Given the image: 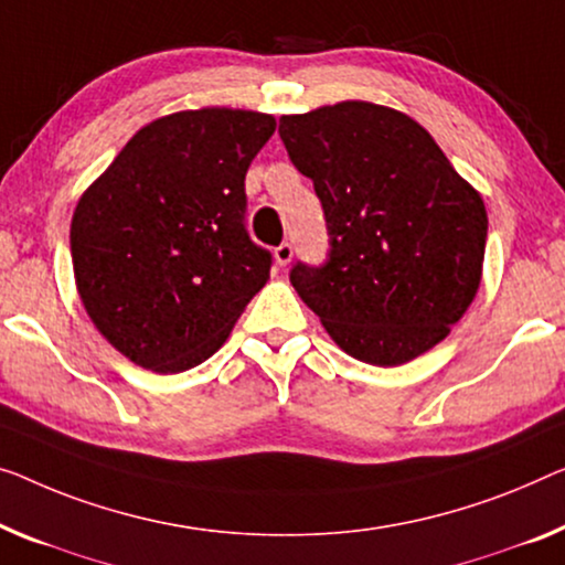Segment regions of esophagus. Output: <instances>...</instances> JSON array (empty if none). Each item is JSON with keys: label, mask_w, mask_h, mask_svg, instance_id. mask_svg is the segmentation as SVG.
<instances>
[{"label": "esophagus", "mask_w": 565, "mask_h": 565, "mask_svg": "<svg viewBox=\"0 0 565 565\" xmlns=\"http://www.w3.org/2000/svg\"><path fill=\"white\" fill-rule=\"evenodd\" d=\"M274 256H276V264L279 266H286L291 260V256H294V246L289 241H284L281 246H276V250H274Z\"/></svg>", "instance_id": "34e87169"}]
</instances>
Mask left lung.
I'll return each instance as SVG.
<instances>
[{
  "label": "left lung",
  "instance_id": "1",
  "mask_svg": "<svg viewBox=\"0 0 565 565\" xmlns=\"http://www.w3.org/2000/svg\"><path fill=\"white\" fill-rule=\"evenodd\" d=\"M291 164L315 182L330 250L289 279L348 355L408 363L449 334L482 276L487 210L424 126L342 100L281 116Z\"/></svg>",
  "mask_w": 565,
  "mask_h": 565
}]
</instances>
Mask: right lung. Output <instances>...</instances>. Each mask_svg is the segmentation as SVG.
Masks as SVG:
<instances>
[{"label": "right lung", "mask_w": 565, "mask_h": 565, "mask_svg": "<svg viewBox=\"0 0 565 565\" xmlns=\"http://www.w3.org/2000/svg\"><path fill=\"white\" fill-rule=\"evenodd\" d=\"M274 116L200 108L151 121L83 192L71 256L98 332L154 373L228 340L274 258L246 228V172Z\"/></svg>", "instance_id": "add662e5"}]
</instances>
